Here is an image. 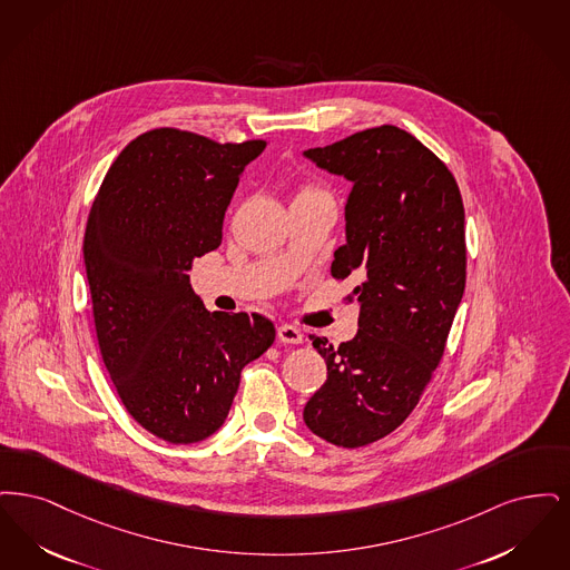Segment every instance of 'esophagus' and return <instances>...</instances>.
<instances>
[{"label":"esophagus","mask_w":570,"mask_h":570,"mask_svg":"<svg viewBox=\"0 0 570 570\" xmlns=\"http://www.w3.org/2000/svg\"><path fill=\"white\" fill-rule=\"evenodd\" d=\"M276 334H278V341H281V343H287V345H299V343L304 341L302 332H299L297 327H294V325H289V323L278 325Z\"/></svg>","instance_id":"1"}]
</instances>
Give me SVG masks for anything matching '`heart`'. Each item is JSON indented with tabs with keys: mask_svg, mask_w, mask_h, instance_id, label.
Listing matches in <instances>:
<instances>
[{
	"mask_svg": "<svg viewBox=\"0 0 570 570\" xmlns=\"http://www.w3.org/2000/svg\"><path fill=\"white\" fill-rule=\"evenodd\" d=\"M299 194H320L315 187H304Z\"/></svg>",
	"mask_w": 570,
	"mask_h": 570,
	"instance_id": "heart-1",
	"label": "heart"
}]
</instances>
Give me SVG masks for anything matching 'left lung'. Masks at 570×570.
Instances as JSON below:
<instances>
[{
	"instance_id": "left-lung-1",
	"label": "left lung",
	"mask_w": 570,
	"mask_h": 570,
	"mask_svg": "<svg viewBox=\"0 0 570 570\" xmlns=\"http://www.w3.org/2000/svg\"><path fill=\"white\" fill-rule=\"evenodd\" d=\"M304 155L353 180L332 276L360 281L347 296L360 302L355 338L334 347L311 334L327 379L304 421L323 441L355 449L413 413L443 360L466 285L464 204L445 164L396 125Z\"/></svg>"
}]
</instances>
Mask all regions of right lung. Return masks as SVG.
<instances>
[{
    "instance_id": "right-lung-1",
    "label": "right lung",
    "mask_w": 570,
    "mask_h": 570,
    "mask_svg": "<svg viewBox=\"0 0 570 570\" xmlns=\"http://www.w3.org/2000/svg\"><path fill=\"white\" fill-rule=\"evenodd\" d=\"M266 140L217 142L157 127L104 176L85 229L99 353L127 413L174 445L222 428L240 372L274 343L271 320L208 313L194 257L222 245L240 174Z\"/></svg>"
}]
</instances>
